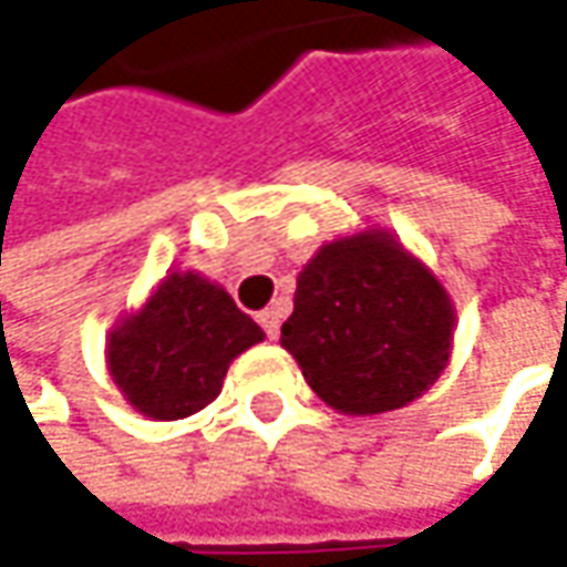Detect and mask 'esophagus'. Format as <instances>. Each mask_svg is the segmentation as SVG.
Returning <instances> with one entry per match:
<instances>
[{
    "instance_id": "34e87169",
    "label": "esophagus",
    "mask_w": 567,
    "mask_h": 567,
    "mask_svg": "<svg viewBox=\"0 0 567 567\" xmlns=\"http://www.w3.org/2000/svg\"><path fill=\"white\" fill-rule=\"evenodd\" d=\"M259 320V327H262V333L269 337V340H279V323H282V308H266L262 315L256 317Z\"/></svg>"
}]
</instances>
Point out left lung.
Masks as SVG:
<instances>
[{
  "mask_svg": "<svg viewBox=\"0 0 567 567\" xmlns=\"http://www.w3.org/2000/svg\"><path fill=\"white\" fill-rule=\"evenodd\" d=\"M452 343V305L411 252L365 230L327 244L298 276L282 347L330 408L382 414L440 379Z\"/></svg>",
  "mask_w": 567,
  "mask_h": 567,
  "instance_id": "left-lung-1",
  "label": "left lung"
}]
</instances>
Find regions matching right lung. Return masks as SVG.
<instances>
[{"mask_svg":"<svg viewBox=\"0 0 567 567\" xmlns=\"http://www.w3.org/2000/svg\"><path fill=\"white\" fill-rule=\"evenodd\" d=\"M262 340L234 298L202 276L173 272L144 311L109 340V369L124 398L153 420H179L220 394L227 365Z\"/></svg>","mask_w":567,"mask_h":567,"instance_id":"right-lung-1","label":"right lung"}]
</instances>
